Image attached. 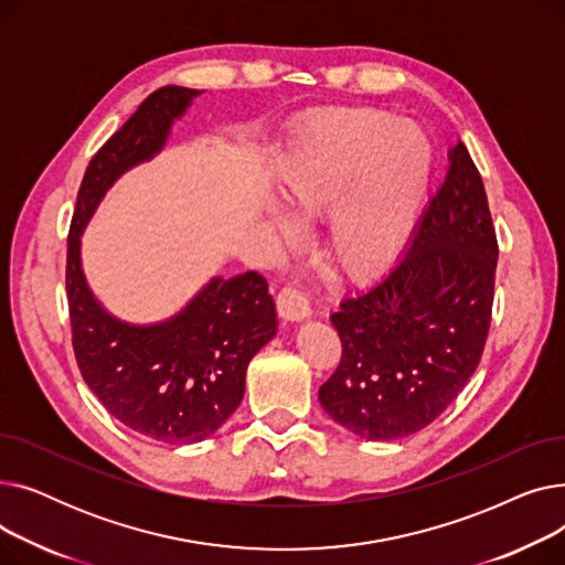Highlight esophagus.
Masks as SVG:
<instances>
[{
  "label": "esophagus",
  "mask_w": 565,
  "mask_h": 565,
  "mask_svg": "<svg viewBox=\"0 0 565 565\" xmlns=\"http://www.w3.org/2000/svg\"><path fill=\"white\" fill-rule=\"evenodd\" d=\"M277 311L284 320H305L311 316L309 298L300 286H286L277 295Z\"/></svg>",
  "instance_id": "obj_1"
}]
</instances>
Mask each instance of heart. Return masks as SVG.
<instances>
[{
    "mask_svg": "<svg viewBox=\"0 0 565 565\" xmlns=\"http://www.w3.org/2000/svg\"><path fill=\"white\" fill-rule=\"evenodd\" d=\"M433 169L435 146L419 124L382 109L332 111L295 137L277 169V194L295 220L330 213V263L350 279H369L407 245Z\"/></svg>",
    "mask_w": 565,
    "mask_h": 565,
    "instance_id": "obj_1",
    "label": "heart"
}]
</instances>
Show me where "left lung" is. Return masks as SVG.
Here are the masks:
<instances>
[{"label":"left lung","instance_id":"1","mask_svg":"<svg viewBox=\"0 0 565 565\" xmlns=\"http://www.w3.org/2000/svg\"><path fill=\"white\" fill-rule=\"evenodd\" d=\"M497 256L481 173L458 141L405 254L332 313L343 352L318 392L324 412L371 441L433 424L481 362Z\"/></svg>","mask_w":565,"mask_h":565}]
</instances>
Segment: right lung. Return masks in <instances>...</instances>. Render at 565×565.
Returning <instances> with one entry per match:
<instances>
[{
	"mask_svg": "<svg viewBox=\"0 0 565 565\" xmlns=\"http://www.w3.org/2000/svg\"><path fill=\"white\" fill-rule=\"evenodd\" d=\"M201 92L162 86L88 162L68 233L66 292L73 350L114 419L141 437L192 444L211 437L243 403L254 354L277 334L275 300L258 273L213 277L175 316L130 324L111 316L82 270V233L107 190L158 156L175 118Z\"/></svg>",
	"mask_w": 565,
	"mask_h": 565,
	"instance_id": "1",
	"label": "right lung"
}]
</instances>
